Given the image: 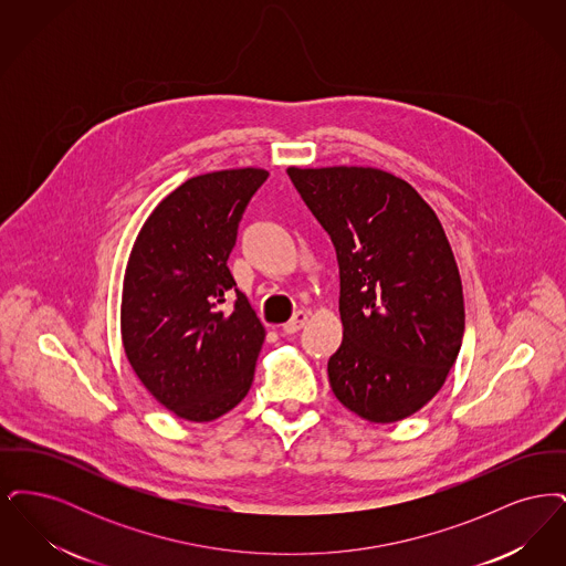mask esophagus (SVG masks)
<instances>
[{"mask_svg":"<svg viewBox=\"0 0 566 566\" xmlns=\"http://www.w3.org/2000/svg\"><path fill=\"white\" fill-rule=\"evenodd\" d=\"M307 318H310V312H307V310H298L295 316L282 326V331H284V333H289V335H291V333H296V331H301V328L305 326Z\"/></svg>","mask_w":566,"mask_h":566,"instance_id":"34e87169","label":"esophagus"}]
</instances>
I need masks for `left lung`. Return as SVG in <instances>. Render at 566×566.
<instances>
[{
    "instance_id": "obj_1",
    "label": "left lung",
    "mask_w": 566,
    "mask_h": 566,
    "mask_svg": "<svg viewBox=\"0 0 566 566\" xmlns=\"http://www.w3.org/2000/svg\"><path fill=\"white\" fill-rule=\"evenodd\" d=\"M339 261L344 342L328 360L337 401L390 424L441 390L464 333L454 252L431 206L376 167H289Z\"/></svg>"
}]
</instances>
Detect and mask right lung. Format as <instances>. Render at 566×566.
<instances>
[{
	"label": "right lung",
	"mask_w": 566,
	"mask_h": 566,
	"mask_svg": "<svg viewBox=\"0 0 566 566\" xmlns=\"http://www.w3.org/2000/svg\"><path fill=\"white\" fill-rule=\"evenodd\" d=\"M259 167L195 176L171 190L135 238L120 301L127 360L146 390L178 418L210 422L248 395L265 326L227 268Z\"/></svg>",
	"instance_id": "right-lung-1"
}]
</instances>
